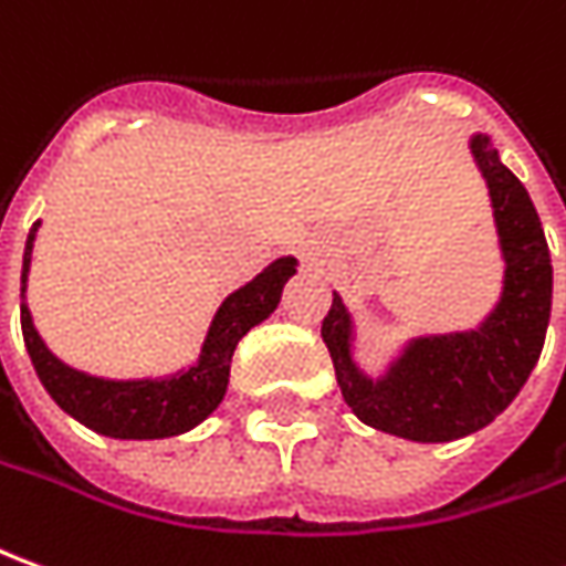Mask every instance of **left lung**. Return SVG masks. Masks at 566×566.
<instances>
[{
  "instance_id": "left-lung-1",
  "label": "left lung",
  "mask_w": 566,
  "mask_h": 566,
  "mask_svg": "<svg viewBox=\"0 0 566 566\" xmlns=\"http://www.w3.org/2000/svg\"><path fill=\"white\" fill-rule=\"evenodd\" d=\"M471 151L486 176L509 263L495 313L471 334L415 340L378 384L349 363V315L337 294L322 322V340L353 415L368 428L418 443L459 440L505 412L539 363L552 315V253L539 213L490 138L476 136Z\"/></svg>"
}]
</instances>
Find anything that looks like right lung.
<instances>
[{"mask_svg":"<svg viewBox=\"0 0 566 566\" xmlns=\"http://www.w3.org/2000/svg\"><path fill=\"white\" fill-rule=\"evenodd\" d=\"M36 226L40 222H33V229L27 234L21 284L27 282ZM294 266H297L294 256L275 260L251 284L234 291L232 297L219 306L198 363L176 378L114 384V380L80 375L64 363H57L45 349L30 322L27 303H21V332H24L30 363L57 406L95 433L117 437V440H164V437L186 433L195 424H201L222 402L238 340L279 306L284 282L297 272Z\"/></svg>","mask_w":566,"mask_h":566,"instance_id":"obj_1","label":"right lung"}]
</instances>
